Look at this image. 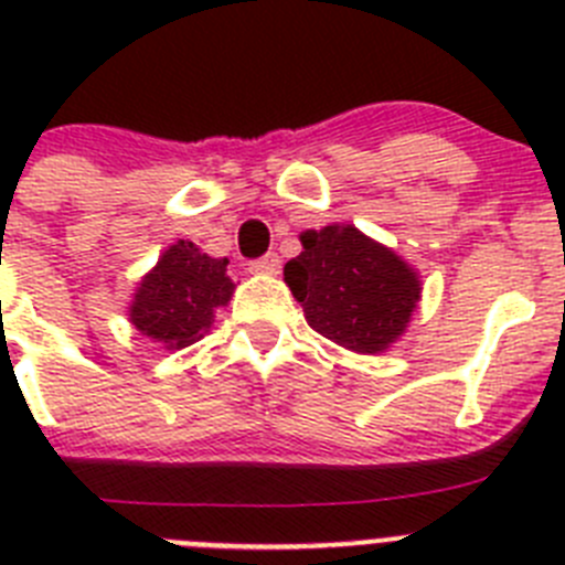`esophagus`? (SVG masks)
Returning a JSON list of instances; mask_svg holds the SVG:
<instances>
[{"label": "esophagus", "mask_w": 565, "mask_h": 565, "mask_svg": "<svg viewBox=\"0 0 565 565\" xmlns=\"http://www.w3.org/2000/svg\"><path fill=\"white\" fill-rule=\"evenodd\" d=\"M279 268H282V259L277 254H266V257H259L252 263V271L257 274H279Z\"/></svg>", "instance_id": "obj_1"}]
</instances>
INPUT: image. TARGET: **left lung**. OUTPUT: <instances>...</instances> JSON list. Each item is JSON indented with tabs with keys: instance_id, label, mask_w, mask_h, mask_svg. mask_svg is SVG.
I'll return each instance as SVG.
<instances>
[{
	"instance_id": "8db88e82",
	"label": "left lung",
	"mask_w": 565,
	"mask_h": 565,
	"mask_svg": "<svg viewBox=\"0 0 565 565\" xmlns=\"http://www.w3.org/2000/svg\"><path fill=\"white\" fill-rule=\"evenodd\" d=\"M299 243L302 252L282 274L308 326L348 351H387L407 331L422 297L416 268L356 226L311 228Z\"/></svg>"
}]
</instances>
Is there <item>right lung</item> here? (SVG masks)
Segmentation results:
<instances>
[{
  "mask_svg": "<svg viewBox=\"0 0 565 565\" xmlns=\"http://www.w3.org/2000/svg\"><path fill=\"white\" fill-rule=\"evenodd\" d=\"M226 266V257H209L189 239H178L138 282L129 322L167 351L198 342L234 294Z\"/></svg>",
  "mask_w": 565,
  "mask_h": 565,
  "instance_id": "obj_1",
  "label": "right lung"
}]
</instances>
